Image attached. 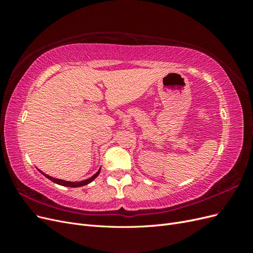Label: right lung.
Returning <instances> with one entry per match:
<instances>
[{
  "label": "right lung",
  "mask_w": 253,
  "mask_h": 253,
  "mask_svg": "<svg viewBox=\"0 0 253 253\" xmlns=\"http://www.w3.org/2000/svg\"><path fill=\"white\" fill-rule=\"evenodd\" d=\"M39 170V169H38ZM100 170H101V168L100 169H99L93 176H91V177H89V178H87V179H84V180H81V181H67V180H63V179H59V178H55V177H51V176H49V175H47V174H45L44 172H42L41 170H39L45 177L46 178H48L49 180H51L52 182H55V183H58V185H60V186H64V187H71V188H78V187H82V186H85V185H88L89 182H91L93 181L97 176L99 175V173H100Z\"/></svg>",
  "instance_id": "1"
}]
</instances>
